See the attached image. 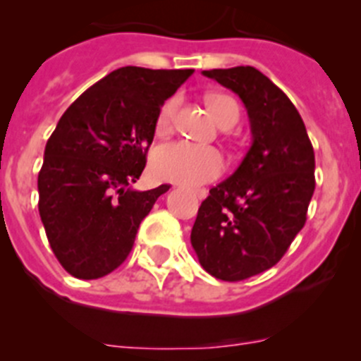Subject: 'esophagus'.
<instances>
[{
    "mask_svg": "<svg viewBox=\"0 0 361 361\" xmlns=\"http://www.w3.org/2000/svg\"><path fill=\"white\" fill-rule=\"evenodd\" d=\"M195 195H197V197L202 201V199L206 197V190H197V192H195Z\"/></svg>",
    "mask_w": 361,
    "mask_h": 361,
    "instance_id": "1",
    "label": "esophagus"
}]
</instances>
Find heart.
<instances>
[{
    "label": "heart",
    "mask_w": 361,
    "mask_h": 361,
    "mask_svg": "<svg viewBox=\"0 0 361 361\" xmlns=\"http://www.w3.org/2000/svg\"><path fill=\"white\" fill-rule=\"evenodd\" d=\"M180 97L173 96L162 104L157 116V134L171 133L176 116ZM207 106L214 115L216 122L224 126H234L239 120V106L232 97L216 96L207 97ZM225 164L220 152L213 147L187 143V141H173L160 145L152 157V171L159 180L173 181V183L195 187L214 180L221 174Z\"/></svg>",
    "instance_id": "1"
}]
</instances>
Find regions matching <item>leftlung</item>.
<instances>
[{"mask_svg": "<svg viewBox=\"0 0 361 361\" xmlns=\"http://www.w3.org/2000/svg\"><path fill=\"white\" fill-rule=\"evenodd\" d=\"M248 110L251 147L234 174L209 190L190 241L204 271L243 281L278 264L304 227L314 192V150L302 116L253 66L202 71Z\"/></svg>", "mask_w": 361, "mask_h": 361, "instance_id": "obj_1", "label": "left lung"}]
</instances>
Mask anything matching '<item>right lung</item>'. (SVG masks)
<instances>
[{
  "instance_id": "obj_1",
  "label": "right lung",
  "mask_w": 361,
  "mask_h": 361,
  "mask_svg": "<svg viewBox=\"0 0 361 361\" xmlns=\"http://www.w3.org/2000/svg\"><path fill=\"white\" fill-rule=\"evenodd\" d=\"M194 69L126 66L87 89L57 122L38 174L50 248L78 279L110 274L130 253L143 218L169 185L134 190L157 116Z\"/></svg>"
}]
</instances>
